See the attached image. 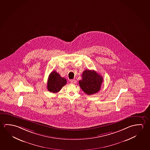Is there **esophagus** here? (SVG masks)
<instances>
[{
	"label": "esophagus",
	"instance_id": "34e87169",
	"mask_svg": "<svg viewBox=\"0 0 150 150\" xmlns=\"http://www.w3.org/2000/svg\"><path fill=\"white\" fill-rule=\"evenodd\" d=\"M71 81V83H76V80H75V79H71V81Z\"/></svg>",
	"mask_w": 150,
	"mask_h": 150
}]
</instances>
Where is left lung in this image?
Listing matches in <instances>:
<instances>
[{"instance_id":"1","label":"left lung","mask_w":150,"mask_h":150,"mask_svg":"<svg viewBox=\"0 0 150 150\" xmlns=\"http://www.w3.org/2000/svg\"><path fill=\"white\" fill-rule=\"evenodd\" d=\"M79 84L81 89L87 95H91L100 91L103 78L93 70L86 69L83 72Z\"/></svg>"}]
</instances>
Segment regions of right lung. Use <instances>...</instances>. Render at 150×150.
Segmentation results:
<instances>
[{"label": "right lung", "mask_w": 150, "mask_h": 150, "mask_svg": "<svg viewBox=\"0 0 150 150\" xmlns=\"http://www.w3.org/2000/svg\"><path fill=\"white\" fill-rule=\"evenodd\" d=\"M67 83L66 79L62 77L57 71H52L47 79V88L51 93H56Z\"/></svg>", "instance_id": "add662e5"}]
</instances>
